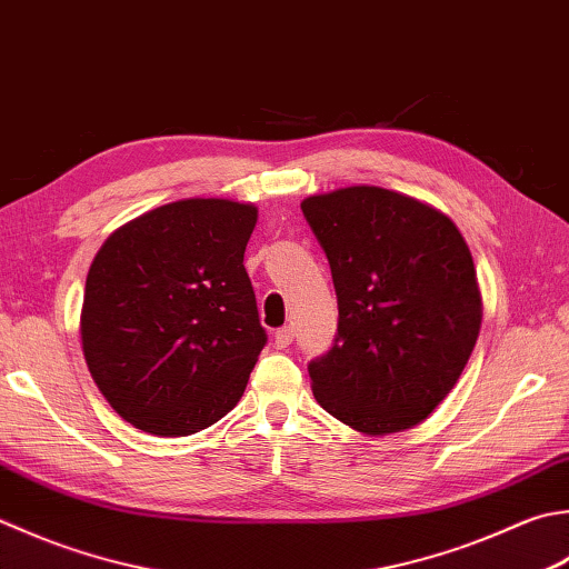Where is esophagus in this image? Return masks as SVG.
Masks as SVG:
<instances>
[{
    "label": "esophagus",
    "instance_id": "obj_1",
    "mask_svg": "<svg viewBox=\"0 0 569 569\" xmlns=\"http://www.w3.org/2000/svg\"><path fill=\"white\" fill-rule=\"evenodd\" d=\"M293 342V328H278L276 330V336H273V345L278 350H283V348H288V345Z\"/></svg>",
    "mask_w": 569,
    "mask_h": 569
}]
</instances>
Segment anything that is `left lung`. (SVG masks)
<instances>
[{
  "instance_id": "obj_1",
  "label": "left lung",
  "mask_w": 569,
  "mask_h": 569,
  "mask_svg": "<svg viewBox=\"0 0 569 569\" xmlns=\"http://www.w3.org/2000/svg\"><path fill=\"white\" fill-rule=\"evenodd\" d=\"M338 338L308 365L318 405L367 437L425 421L459 382L481 330L471 251L443 211L385 187L310 194Z\"/></svg>"
}]
</instances>
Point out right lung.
Here are the masks:
<instances>
[{
    "mask_svg": "<svg viewBox=\"0 0 569 569\" xmlns=\"http://www.w3.org/2000/svg\"><path fill=\"white\" fill-rule=\"evenodd\" d=\"M253 204L194 197L116 229L88 269L83 358L118 415L189 437L237 407L266 345L243 251Z\"/></svg>",
    "mask_w": 569,
    "mask_h": 569,
    "instance_id": "add662e5",
    "label": "right lung"
}]
</instances>
